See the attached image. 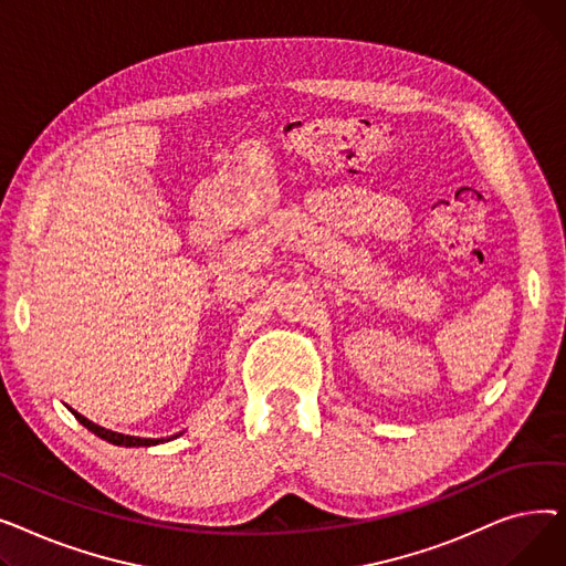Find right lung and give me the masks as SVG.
<instances>
[{
	"label": "right lung",
	"mask_w": 566,
	"mask_h": 566,
	"mask_svg": "<svg viewBox=\"0 0 566 566\" xmlns=\"http://www.w3.org/2000/svg\"><path fill=\"white\" fill-rule=\"evenodd\" d=\"M71 412L75 415V420H77L82 427H86L88 431H94L96 436H101L103 440H107V442H112V444H126V448H139V444H158V442H163V440H165V438H137V436H124V433H116V431H109V429H103V427L94 424L92 420H86L84 415L75 412L73 408H71Z\"/></svg>",
	"instance_id": "obj_1"
}]
</instances>
